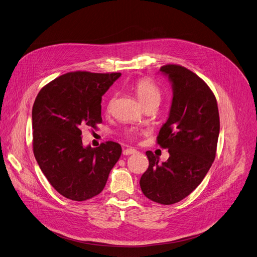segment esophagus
<instances>
[{
	"instance_id": "34e87169",
	"label": "esophagus",
	"mask_w": 257,
	"mask_h": 257,
	"mask_svg": "<svg viewBox=\"0 0 257 257\" xmlns=\"http://www.w3.org/2000/svg\"><path fill=\"white\" fill-rule=\"evenodd\" d=\"M135 153H138V151H136L135 149H126V150H124L123 151V154L124 155H132V154H135Z\"/></svg>"
}]
</instances>
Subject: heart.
Masks as SVG:
<instances>
[{"label": "heart", "instance_id": "b5f03b06", "mask_svg": "<svg viewBox=\"0 0 257 257\" xmlns=\"http://www.w3.org/2000/svg\"><path fill=\"white\" fill-rule=\"evenodd\" d=\"M132 89L143 106L149 103L159 104L160 99H161V92L157 85L155 83H153L152 81H150L149 79H145V78L139 79L133 84ZM112 102H113V98L109 100L107 109L110 108ZM131 134H134V133H131Z\"/></svg>", "mask_w": 257, "mask_h": 257}]
</instances>
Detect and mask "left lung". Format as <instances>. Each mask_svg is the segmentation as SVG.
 Returning a JSON list of instances; mask_svg holds the SVG:
<instances>
[{
	"mask_svg": "<svg viewBox=\"0 0 257 257\" xmlns=\"http://www.w3.org/2000/svg\"><path fill=\"white\" fill-rule=\"evenodd\" d=\"M160 72L173 88L167 121L157 138L169 158L159 164L147 151L149 168L140 185L149 199L173 204L189 195L208 174L216 156L220 119L215 95L195 73L180 65L162 66Z\"/></svg>",
	"mask_w": 257,
	"mask_h": 257,
	"instance_id": "obj_1",
	"label": "left lung"
}]
</instances>
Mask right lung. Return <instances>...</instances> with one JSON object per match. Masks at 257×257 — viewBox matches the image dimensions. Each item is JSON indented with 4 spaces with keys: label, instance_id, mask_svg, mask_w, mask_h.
Segmentation results:
<instances>
[{
    "label": "right lung",
    "instance_id": "add662e5",
    "mask_svg": "<svg viewBox=\"0 0 257 257\" xmlns=\"http://www.w3.org/2000/svg\"><path fill=\"white\" fill-rule=\"evenodd\" d=\"M121 73L69 72L38 93L32 110L33 151L50 185L66 198L98 195L121 157L117 143L83 147L81 128L102 122L101 99Z\"/></svg>",
    "mask_w": 257,
    "mask_h": 257
}]
</instances>
